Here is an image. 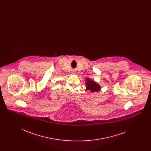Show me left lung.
Segmentation results:
<instances>
[{
	"mask_svg": "<svg viewBox=\"0 0 151 151\" xmlns=\"http://www.w3.org/2000/svg\"><path fill=\"white\" fill-rule=\"evenodd\" d=\"M86 90L90 91L91 93L99 92L100 91L101 88L100 86L96 82L94 81L93 80H91L89 78L88 79L86 78Z\"/></svg>",
	"mask_w": 151,
	"mask_h": 151,
	"instance_id": "obj_1",
	"label": "left lung"
}]
</instances>
